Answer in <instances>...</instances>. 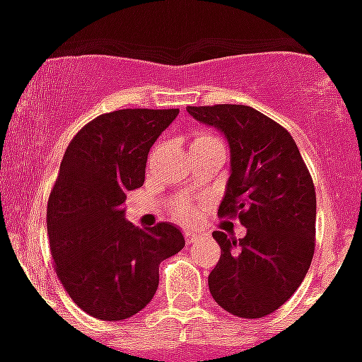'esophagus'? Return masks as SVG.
I'll list each match as a JSON object with an SVG mask.
<instances>
[{
  "instance_id": "esophagus-1",
  "label": "esophagus",
  "mask_w": 362,
  "mask_h": 362,
  "mask_svg": "<svg viewBox=\"0 0 362 362\" xmlns=\"http://www.w3.org/2000/svg\"><path fill=\"white\" fill-rule=\"evenodd\" d=\"M199 238H201V233H197V231L186 233V242H187V244H193V242L199 240Z\"/></svg>"
}]
</instances>
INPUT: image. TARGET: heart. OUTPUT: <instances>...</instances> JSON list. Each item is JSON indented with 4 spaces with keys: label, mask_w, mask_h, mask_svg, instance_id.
<instances>
[{
    "label": "heart",
    "mask_w": 362,
    "mask_h": 362,
    "mask_svg": "<svg viewBox=\"0 0 362 362\" xmlns=\"http://www.w3.org/2000/svg\"><path fill=\"white\" fill-rule=\"evenodd\" d=\"M212 139H214V136L206 135V133H201V135L195 136V141H193V142L212 141ZM176 216H178V218H182V220H192V218H193V210L189 209V206H184V204H182V206H178V209H176Z\"/></svg>",
    "instance_id": "1"
}]
</instances>
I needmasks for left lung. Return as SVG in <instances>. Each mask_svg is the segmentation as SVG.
Here are the masks:
<instances>
[{
  "label": "left lung",
  "instance_id": "8db88e82",
  "mask_svg": "<svg viewBox=\"0 0 362 362\" xmlns=\"http://www.w3.org/2000/svg\"><path fill=\"white\" fill-rule=\"evenodd\" d=\"M197 122L221 131L231 175L221 218L238 216L244 238L214 231L221 257L209 289L229 314L255 320L278 310L308 272L315 247V189L293 136L246 105L187 107Z\"/></svg>",
  "mask_w": 362,
  "mask_h": 362
}]
</instances>
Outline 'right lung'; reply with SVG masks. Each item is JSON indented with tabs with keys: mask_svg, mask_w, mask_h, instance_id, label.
Here are the masks:
<instances>
[{
	"mask_svg": "<svg viewBox=\"0 0 362 362\" xmlns=\"http://www.w3.org/2000/svg\"><path fill=\"white\" fill-rule=\"evenodd\" d=\"M178 109H124L98 116L67 146L47 210L56 274L73 303L103 321L127 320L156 295L159 263L186 240L163 221L125 220V195L144 184L148 152Z\"/></svg>",
	"mask_w": 362,
	"mask_h": 362,
	"instance_id": "right-lung-1",
	"label": "right lung"
}]
</instances>
